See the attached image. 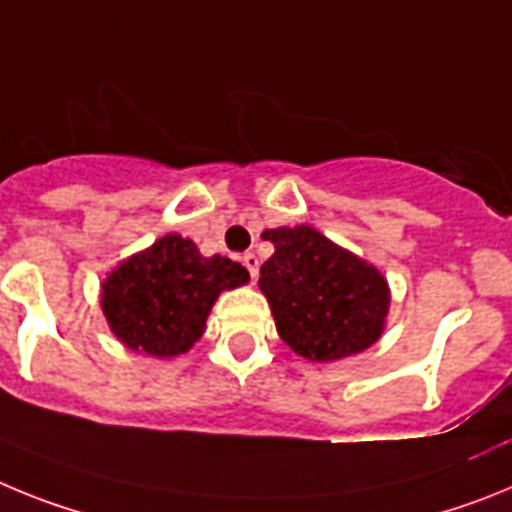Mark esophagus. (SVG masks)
<instances>
[{
    "label": "esophagus",
    "mask_w": 512,
    "mask_h": 512,
    "mask_svg": "<svg viewBox=\"0 0 512 512\" xmlns=\"http://www.w3.org/2000/svg\"><path fill=\"white\" fill-rule=\"evenodd\" d=\"M242 262H244V268L250 270L252 281H257V273H260V262H257V257L252 255V252H247V255L242 257Z\"/></svg>",
    "instance_id": "esophagus-1"
}]
</instances>
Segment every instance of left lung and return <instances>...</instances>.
<instances>
[{
  "mask_svg": "<svg viewBox=\"0 0 512 512\" xmlns=\"http://www.w3.org/2000/svg\"><path fill=\"white\" fill-rule=\"evenodd\" d=\"M275 252L260 268L275 330L311 363H332L368 350L384 335L391 291L376 265L309 224L265 229Z\"/></svg>",
  "mask_w": 512,
  "mask_h": 512,
  "instance_id": "left-lung-1",
  "label": "left lung"
}]
</instances>
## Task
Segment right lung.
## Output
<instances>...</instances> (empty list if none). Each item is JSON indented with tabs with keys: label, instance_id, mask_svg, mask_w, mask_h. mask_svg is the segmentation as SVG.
Returning <instances> with one entry per match:
<instances>
[{
	"label": "right lung",
	"instance_id": "right-lung-1",
	"mask_svg": "<svg viewBox=\"0 0 512 512\" xmlns=\"http://www.w3.org/2000/svg\"><path fill=\"white\" fill-rule=\"evenodd\" d=\"M250 273L229 257H203L193 239H162L115 265L100 286L110 332L128 350L151 358L188 353L224 291L247 286Z\"/></svg>",
	"mask_w": 512,
	"mask_h": 512
}]
</instances>
